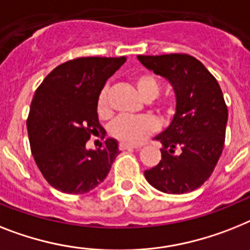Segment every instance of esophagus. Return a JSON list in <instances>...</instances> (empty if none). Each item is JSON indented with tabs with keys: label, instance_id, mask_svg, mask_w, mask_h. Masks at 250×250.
<instances>
[{
	"label": "esophagus",
	"instance_id": "34e87169",
	"mask_svg": "<svg viewBox=\"0 0 250 250\" xmlns=\"http://www.w3.org/2000/svg\"><path fill=\"white\" fill-rule=\"evenodd\" d=\"M134 148H138V147H137V146H131V144H127V143H120V144H119V149H120V150L134 149Z\"/></svg>",
	"mask_w": 250,
	"mask_h": 250
}]
</instances>
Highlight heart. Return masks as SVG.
<instances>
[{"label": "heart", "mask_w": 250, "mask_h": 250, "mask_svg": "<svg viewBox=\"0 0 250 250\" xmlns=\"http://www.w3.org/2000/svg\"><path fill=\"white\" fill-rule=\"evenodd\" d=\"M133 82L139 94L146 101L154 100L161 90L160 82L152 74H138L134 76ZM108 96H110V88L107 85L103 86L98 94V98H97V112L101 117L108 116L111 112ZM153 107L160 113L171 115L175 111V102L170 98H160V100L154 101ZM156 127H157L156 121L150 116L121 115L111 123L110 134L123 143L138 144L147 137L148 134L153 133Z\"/></svg>", "instance_id": "1"}]
</instances>
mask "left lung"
Wrapping results in <instances>:
<instances>
[{
    "label": "left lung",
    "mask_w": 250,
    "mask_h": 250,
    "mask_svg": "<svg viewBox=\"0 0 250 250\" xmlns=\"http://www.w3.org/2000/svg\"><path fill=\"white\" fill-rule=\"evenodd\" d=\"M147 69L174 86L176 113L156 139L164 148L161 161L144 171L156 189L184 194L208 180L222 153L228 106L217 80L206 66L187 53L138 56Z\"/></svg>",
    "instance_id": "left-lung-1"
}]
</instances>
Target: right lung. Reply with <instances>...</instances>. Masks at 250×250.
Returning a JSON list of instances; mask_svg holds the SVG:
<instances>
[{"label": "right lung", "instance_id": "1", "mask_svg": "<svg viewBox=\"0 0 250 250\" xmlns=\"http://www.w3.org/2000/svg\"><path fill=\"white\" fill-rule=\"evenodd\" d=\"M125 61L78 57L55 67L37 88L26 119L30 149L43 177L57 190L88 193L104 180L120 153L115 139L97 150L85 149V144L92 135L106 134L97 98Z\"/></svg>", "mask_w": 250, "mask_h": 250}]
</instances>
